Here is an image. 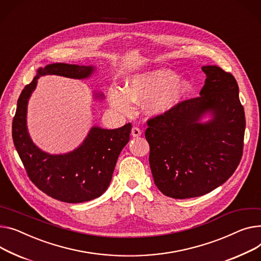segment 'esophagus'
<instances>
[{"instance_id": "34e87169", "label": "esophagus", "mask_w": 261, "mask_h": 261, "mask_svg": "<svg viewBox=\"0 0 261 261\" xmlns=\"http://www.w3.org/2000/svg\"><path fill=\"white\" fill-rule=\"evenodd\" d=\"M131 134L133 137H138L142 135V130L138 128V127H133L132 130H131Z\"/></svg>"}]
</instances>
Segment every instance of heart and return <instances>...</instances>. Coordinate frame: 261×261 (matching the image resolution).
<instances>
[{
	"mask_svg": "<svg viewBox=\"0 0 261 261\" xmlns=\"http://www.w3.org/2000/svg\"><path fill=\"white\" fill-rule=\"evenodd\" d=\"M175 76L168 69L135 74L128 80L126 89H110L111 105L116 110L129 114L133 110V102H144L150 99L149 111L152 114L164 113L176 106L191 89L189 81Z\"/></svg>",
	"mask_w": 261,
	"mask_h": 261,
	"instance_id": "1",
	"label": "heart"
}]
</instances>
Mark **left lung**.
I'll list each match as a JSON object with an SVG mask.
<instances>
[{
  "label": "left lung",
  "mask_w": 261,
  "mask_h": 261,
  "mask_svg": "<svg viewBox=\"0 0 261 261\" xmlns=\"http://www.w3.org/2000/svg\"><path fill=\"white\" fill-rule=\"evenodd\" d=\"M200 96L179 101L148 119L145 136L156 187L166 196L186 199L211 192L238 167L246 129L235 77L218 66H202ZM211 112L204 124L201 116Z\"/></svg>",
  "instance_id": "obj_1"
}]
</instances>
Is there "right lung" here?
Returning <instances> with one entry per match:
<instances>
[{"label": "right lung", "mask_w": 261, "mask_h": 261, "mask_svg": "<svg viewBox=\"0 0 261 261\" xmlns=\"http://www.w3.org/2000/svg\"><path fill=\"white\" fill-rule=\"evenodd\" d=\"M92 66L64 63L40 68L38 75L25 86L12 120V140L29 179L48 196L69 203L89 201L108 189L118 155L130 140L131 124L106 130L93 127L74 151L51 155L40 150L29 137L26 126L27 102L41 75L88 77Z\"/></svg>", "instance_id": "right-lung-1"}]
</instances>
